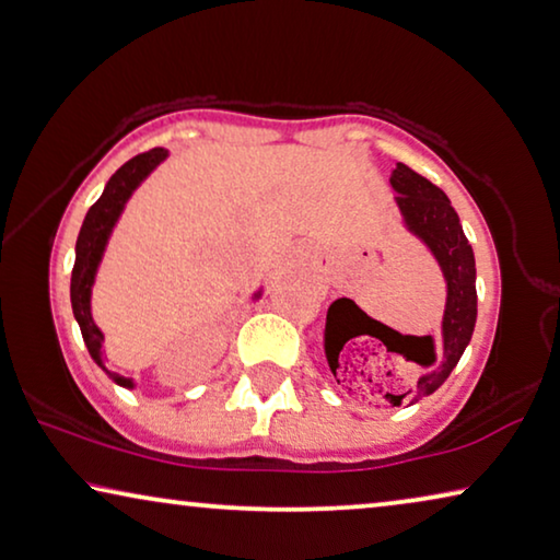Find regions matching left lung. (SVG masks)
<instances>
[{"label":"left lung","instance_id":"obj_1","mask_svg":"<svg viewBox=\"0 0 560 560\" xmlns=\"http://www.w3.org/2000/svg\"><path fill=\"white\" fill-rule=\"evenodd\" d=\"M392 189L396 191L394 205L399 209L401 226L429 249L447 290L440 340H432V336H407L424 340L427 348L415 359L421 366L415 386L399 396L386 394V399L399 407L404 399L415 404L421 396L434 394L465 353L477 320V270L472 245L462 232L455 207L440 186L427 182L409 166L396 164V168H392ZM404 366H411V363L404 359Z\"/></svg>","mask_w":560,"mask_h":560}]
</instances>
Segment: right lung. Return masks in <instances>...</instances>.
<instances>
[{"label": "right lung", "mask_w": 560, "mask_h": 560, "mask_svg": "<svg viewBox=\"0 0 560 560\" xmlns=\"http://www.w3.org/2000/svg\"><path fill=\"white\" fill-rule=\"evenodd\" d=\"M166 159H168L166 149H151L145 153H139V156H133L131 161H126V164L110 176L108 184H105L101 199L88 209L83 226H80L78 242H75V267H72V278H70L72 315H75L91 359L110 376L113 384L124 388H136V384L133 378L118 376L105 369V361H103L105 334L98 328V323L93 320V305H91L93 285H95V278H98L103 255L105 249H108L113 230H116L126 205L131 201L136 189H139V186L149 179V176L156 172ZM260 298H262V288H257L249 300L257 303Z\"/></svg>", "instance_id": "add662e5"}]
</instances>
